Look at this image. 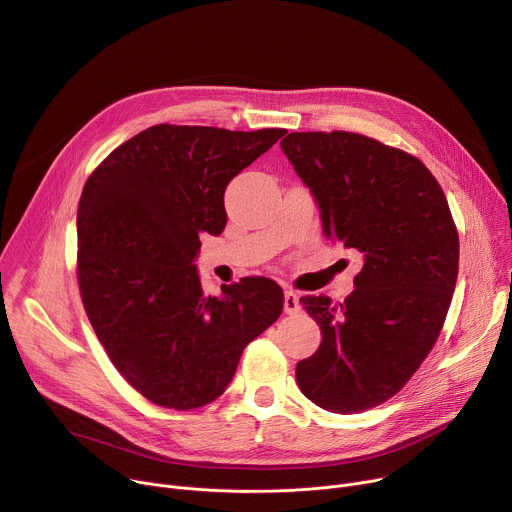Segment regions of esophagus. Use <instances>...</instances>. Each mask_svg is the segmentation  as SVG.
<instances>
[{
	"mask_svg": "<svg viewBox=\"0 0 512 512\" xmlns=\"http://www.w3.org/2000/svg\"><path fill=\"white\" fill-rule=\"evenodd\" d=\"M300 296L294 292V290H286L284 292V311L288 313V315H296V313H300Z\"/></svg>",
	"mask_w": 512,
	"mask_h": 512,
	"instance_id": "esophagus-1",
	"label": "esophagus"
}]
</instances>
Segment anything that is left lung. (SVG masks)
Wrapping results in <instances>:
<instances>
[{
  "mask_svg": "<svg viewBox=\"0 0 512 512\" xmlns=\"http://www.w3.org/2000/svg\"><path fill=\"white\" fill-rule=\"evenodd\" d=\"M282 150L321 208L323 230L364 257L354 292L300 302L321 346L296 364L304 397L358 414L414 377L445 325L459 274V234L422 160L352 131H294Z\"/></svg>",
  "mask_w": 512,
  "mask_h": 512,
  "instance_id": "obj_1",
  "label": "left lung"
}]
</instances>
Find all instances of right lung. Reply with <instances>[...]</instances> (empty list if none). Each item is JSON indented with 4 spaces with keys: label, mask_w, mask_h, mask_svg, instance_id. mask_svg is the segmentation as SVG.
<instances>
[{
    "label": "right lung",
    "mask_w": 512,
    "mask_h": 512,
    "mask_svg": "<svg viewBox=\"0 0 512 512\" xmlns=\"http://www.w3.org/2000/svg\"><path fill=\"white\" fill-rule=\"evenodd\" d=\"M286 129L160 123L115 148L78 203V286L88 321L121 377L168 410L218 399L243 350L284 309L253 276L203 294L199 234L226 226V185Z\"/></svg>",
    "instance_id": "right-lung-1"
}]
</instances>
